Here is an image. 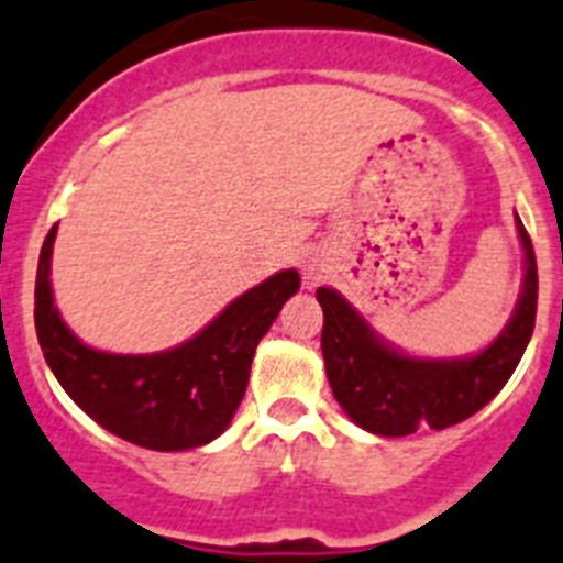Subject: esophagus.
<instances>
[{"label": "esophagus", "instance_id": "1", "mask_svg": "<svg viewBox=\"0 0 563 563\" xmlns=\"http://www.w3.org/2000/svg\"><path fill=\"white\" fill-rule=\"evenodd\" d=\"M307 278H310V285H316V282H319V273H316L313 267H310V271H307Z\"/></svg>", "mask_w": 563, "mask_h": 563}]
</instances>
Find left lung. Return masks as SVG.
<instances>
[{
  "instance_id": "8db88e82",
  "label": "left lung",
  "mask_w": 563,
  "mask_h": 563,
  "mask_svg": "<svg viewBox=\"0 0 563 563\" xmlns=\"http://www.w3.org/2000/svg\"><path fill=\"white\" fill-rule=\"evenodd\" d=\"M523 285L512 319L482 353L464 358H416L369 328L341 292L319 287L324 310L321 353L335 401L355 424L376 435L398 439L416 430H444L489 405L521 362L536 328L538 267L521 219Z\"/></svg>"
}]
</instances>
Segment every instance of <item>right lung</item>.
I'll use <instances>...</instances> for the list:
<instances>
[{
    "label": "right lung",
    "instance_id": "obj_1",
    "mask_svg": "<svg viewBox=\"0 0 563 563\" xmlns=\"http://www.w3.org/2000/svg\"><path fill=\"white\" fill-rule=\"evenodd\" d=\"M51 228L36 271V335L56 382L119 439L147 450H190L219 439L242 405L262 335L301 278L282 271L242 292L194 339L147 355L102 353L81 344L53 305Z\"/></svg>",
    "mask_w": 563,
    "mask_h": 563
}]
</instances>
